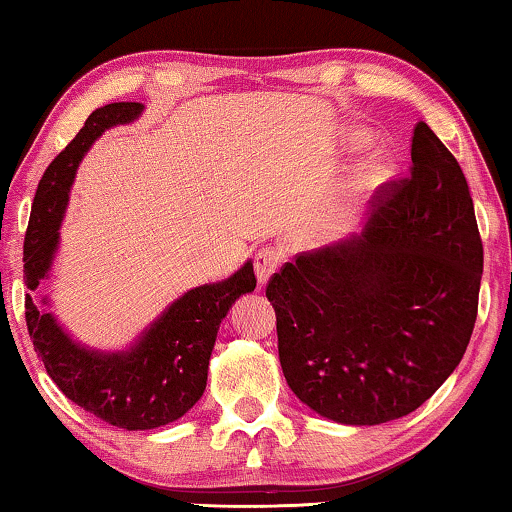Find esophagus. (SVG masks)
I'll use <instances>...</instances> for the list:
<instances>
[{
    "mask_svg": "<svg viewBox=\"0 0 512 512\" xmlns=\"http://www.w3.org/2000/svg\"><path fill=\"white\" fill-rule=\"evenodd\" d=\"M280 262H283V255H280L276 248H264V250H259L257 257H255V273H257L259 285H264L266 280H269V278L273 276V273L278 271Z\"/></svg>",
    "mask_w": 512,
    "mask_h": 512,
    "instance_id": "esophagus-1",
    "label": "esophagus"
}]
</instances>
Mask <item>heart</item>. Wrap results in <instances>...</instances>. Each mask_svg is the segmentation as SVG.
I'll use <instances>...</instances> for the list:
<instances>
[{
	"label": "heart",
	"mask_w": 512,
	"mask_h": 512,
	"mask_svg": "<svg viewBox=\"0 0 512 512\" xmlns=\"http://www.w3.org/2000/svg\"><path fill=\"white\" fill-rule=\"evenodd\" d=\"M394 178V169L392 164L387 162H371L366 164V167L359 171L357 174V181L352 185V199H364L369 197L371 192L380 190V187H385Z\"/></svg>",
	"instance_id": "obj_1"
}]
</instances>
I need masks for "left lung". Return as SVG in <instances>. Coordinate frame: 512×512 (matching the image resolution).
Here are the masks:
<instances>
[{"mask_svg":"<svg viewBox=\"0 0 512 512\" xmlns=\"http://www.w3.org/2000/svg\"><path fill=\"white\" fill-rule=\"evenodd\" d=\"M362 234L273 273L278 357L290 390L341 424L420 408L462 362L482 278V241L455 155L417 122L410 176L387 183Z\"/></svg>","mask_w":512,"mask_h":512,"instance_id":"obj_1","label":"left lung"}]
</instances>
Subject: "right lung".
Returning a JSON list of instances; mask_svg holds the SVG:
<instances>
[{
	"instance_id": "1",
	"label": "right lung",
	"mask_w": 512,
	"mask_h": 512,
	"mask_svg": "<svg viewBox=\"0 0 512 512\" xmlns=\"http://www.w3.org/2000/svg\"><path fill=\"white\" fill-rule=\"evenodd\" d=\"M141 111L139 102H115L92 111L74 141L50 162L34 194L25 234L27 290H37L53 266L78 162L102 132L127 125ZM255 285L253 262H246L227 280L194 287L143 331L132 348L120 352L76 343L53 313L37 306L32 292L25 297V320L34 350L64 397L118 429H155L183 417L201 399L220 322Z\"/></svg>"
}]
</instances>
